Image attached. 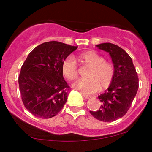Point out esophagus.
Segmentation results:
<instances>
[{"instance_id": "obj_1", "label": "esophagus", "mask_w": 152, "mask_h": 152, "mask_svg": "<svg viewBox=\"0 0 152 152\" xmlns=\"http://www.w3.org/2000/svg\"><path fill=\"white\" fill-rule=\"evenodd\" d=\"M82 96H83L84 98L86 99H89L91 98V96H89V95L85 94H82Z\"/></svg>"}]
</instances>
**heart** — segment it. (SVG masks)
Listing matches in <instances>:
<instances>
[{
    "label": "heart",
    "mask_w": 152,
    "mask_h": 152,
    "mask_svg": "<svg viewBox=\"0 0 152 152\" xmlns=\"http://www.w3.org/2000/svg\"><path fill=\"white\" fill-rule=\"evenodd\" d=\"M82 63L91 66L88 74V80H79L73 87L82 92L91 94L101 89H106L111 85L115 76V67L113 63L105 61L103 56L95 51H87L79 56ZM62 72L63 75L70 81L77 79L79 72L76 60L69 56L62 63Z\"/></svg>",
    "instance_id": "b5f03b06"
}]
</instances>
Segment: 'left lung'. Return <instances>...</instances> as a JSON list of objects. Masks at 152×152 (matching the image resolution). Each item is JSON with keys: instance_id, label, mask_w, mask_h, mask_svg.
Masks as SVG:
<instances>
[{"instance_id": "8db88e82", "label": "left lung", "mask_w": 152, "mask_h": 152, "mask_svg": "<svg viewBox=\"0 0 152 152\" xmlns=\"http://www.w3.org/2000/svg\"><path fill=\"white\" fill-rule=\"evenodd\" d=\"M108 52L115 67L111 85L98 98L102 102L97 110H90L94 118L103 122H112L126 114L139 87V79L132 58L123 48L111 43L96 45Z\"/></svg>"}]
</instances>
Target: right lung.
I'll list each match as a JSON object with an SVG mask.
<instances>
[{
    "mask_svg": "<svg viewBox=\"0 0 152 152\" xmlns=\"http://www.w3.org/2000/svg\"><path fill=\"white\" fill-rule=\"evenodd\" d=\"M77 48L55 41L45 42L24 62L19 87L24 107L35 117L50 118L63 108L70 89L63 78L62 63Z\"/></svg>",
    "mask_w": 152,
    "mask_h": 152,
    "instance_id": "obj_1",
    "label": "right lung"
}]
</instances>
